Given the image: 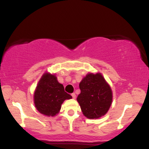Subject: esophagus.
Listing matches in <instances>:
<instances>
[{
    "label": "esophagus",
    "mask_w": 149,
    "mask_h": 149,
    "mask_svg": "<svg viewBox=\"0 0 149 149\" xmlns=\"http://www.w3.org/2000/svg\"><path fill=\"white\" fill-rule=\"evenodd\" d=\"M71 96H72L73 99H76V94H75V93H73V94H71Z\"/></svg>",
    "instance_id": "34e87169"
}]
</instances>
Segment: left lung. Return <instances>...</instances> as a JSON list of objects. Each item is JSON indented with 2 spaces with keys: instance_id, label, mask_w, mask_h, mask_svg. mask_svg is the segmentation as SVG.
<instances>
[{
  "instance_id": "8db88e82",
  "label": "left lung",
  "mask_w": 149,
  "mask_h": 149,
  "mask_svg": "<svg viewBox=\"0 0 149 149\" xmlns=\"http://www.w3.org/2000/svg\"><path fill=\"white\" fill-rule=\"evenodd\" d=\"M79 88L77 101L83 115L89 119L105 115L112 104L113 93L102 73H88L80 81Z\"/></svg>"
}]
</instances>
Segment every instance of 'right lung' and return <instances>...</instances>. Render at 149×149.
Here are the masks:
<instances>
[{"mask_svg": "<svg viewBox=\"0 0 149 149\" xmlns=\"http://www.w3.org/2000/svg\"><path fill=\"white\" fill-rule=\"evenodd\" d=\"M72 97L64 91V85L58 82L55 74L46 72L38 81L34 91L33 101L36 109L46 116H54L61 104Z\"/></svg>", "mask_w": 149, "mask_h": 149, "instance_id": "1", "label": "right lung"}]
</instances>
